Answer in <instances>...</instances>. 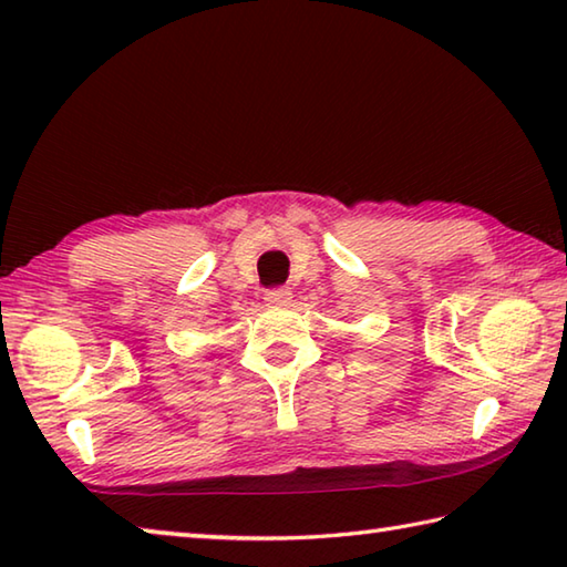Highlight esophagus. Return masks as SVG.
I'll list each match as a JSON object with an SVG mask.
<instances>
[{
	"mask_svg": "<svg viewBox=\"0 0 567 567\" xmlns=\"http://www.w3.org/2000/svg\"><path fill=\"white\" fill-rule=\"evenodd\" d=\"M290 300H292L290 287H270V290L265 292V302L270 307H285Z\"/></svg>",
	"mask_w": 567,
	"mask_h": 567,
	"instance_id": "34e87169",
	"label": "esophagus"
}]
</instances>
